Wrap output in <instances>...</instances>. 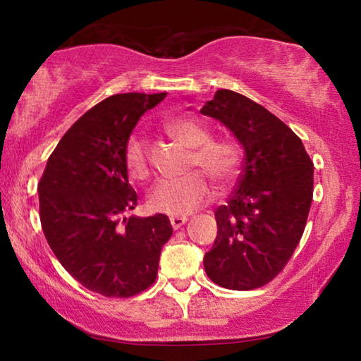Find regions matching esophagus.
Returning <instances> with one entry per match:
<instances>
[{
    "instance_id": "esophagus-1",
    "label": "esophagus",
    "mask_w": 361,
    "mask_h": 361,
    "mask_svg": "<svg viewBox=\"0 0 361 361\" xmlns=\"http://www.w3.org/2000/svg\"><path fill=\"white\" fill-rule=\"evenodd\" d=\"M185 221H187V216H171V225H172V228H174V230L180 228V226L184 225Z\"/></svg>"
}]
</instances>
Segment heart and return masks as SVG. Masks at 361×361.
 <instances>
[{
  "label": "heart",
  "instance_id": "heart-1",
  "mask_svg": "<svg viewBox=\"0 0 361 361\" xmlns=\"http://www.w3.org/2000/svg\"><path fill=\"white\" fill-rule=\"evenodd\" d=\"M166 131L177 142L192 149L190 169H202L212 179L225 185L238 174L241 164L240 147L228 140H210V131L192 118H177L166 123ZM125 166L135 180L149 176V154L140 136H131L125 147ZM212 184L204 172L195 171L177 180H159L152 187L147 204L154 212L182 216L199 209L212 197Z\"/></svg>",
  "mask_w": 361,
  "mask_h": 361
}]
</instances>
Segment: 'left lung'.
Returning a JSON list of instances; mask_svg holds the SVG:
<instances>
[{
    "label": "left lung",
    "mask_w": 361,
    "mask_h": 361,
    "mask_svg": "<svg viewBox=\"0 0 361 361\" xmlns=\"http://www.w3.org/2000/svg\"><path fill=\"white\" fill-rule=\"evenodd\" d=\"M233 133L243 172L215 210L216 238L204 256L221 288L250 290L278 276L302 238L314 192V164L302 141L278 116L245 95L216 90L200 110Z\"/></svg>",
    "instance_id": "8db88e82"
}]
</instances>
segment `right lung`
<instances>
[{
    "label": "right lung",
    "mask_w": 361,
    "mask_h": 361,
    "mask_svg": "<svg viewBox=\"0 0 361 361\" xmlns=\"http://www.w3.org/2000/svg\"><path fill=\"white\" fill-rule=\"evenodd\" d=\"M166 93L108 97L73 123L44 169L39 215L54 255L87 289L131 298L156 281L167 215L125 216L137 205L128 184L125 147L145 111Z\"/></svg>",
    "instance_id": "add662e5"
}]
</instances>
